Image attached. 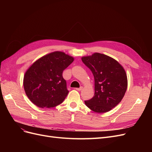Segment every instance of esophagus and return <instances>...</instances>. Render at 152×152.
<instances>
[{
    "label": "esophagus",
    "mask_w": 152,
    "mask_h": 152,
    "mask_svg": "<svg viewBox=\"0 0 152 152\" xmlns=\"http://www.w3.org/2000/svg\"><path fill=\"white\" fill-rule=\"evenodd\" d=\"M82 89H83V87H82V86H80L79 88H75V89L77 90V91H81Z\"/></svg>",
    "instance_id": "esophagus-1"
}]
</instances>
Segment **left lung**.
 Segmentation results:
<instances>
[{
	"mask_svg": "<svg viewBox=\"0 0 152 152\" xmlns=\"http://www.w3.org/2000/svg\"><path fill=\"white\" fill-rule=\"evenodd\" d=\"M82 61L94 78V95L85 101L86 105L94 112L110 111L121 102L126 92L125 70L115 59L98 53L82 57Z\"/></svg>",
	"mask_w": 152,
	"mask_h": 152,
	"instance_id": "left-lung-1",
	"label": "left lung"
}]
</instances>
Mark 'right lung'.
<instances>
[{"label": "right lung", "instance_id": "add662e5", "mask_svg": "<svg viewBox=\"0 0 152 152\" xmlns=\"http://www.w3.org/2000/svg\"><path fill=\"white\" fill-rule=\"evenodd\" d=\"M74 60L61 51L41 57L25 72L23 86L31 102L40 108H53L63 103L68 91L63 72Z\"/></svg>", "mask_w": 152, "mask_h": 152}]
</instances>
